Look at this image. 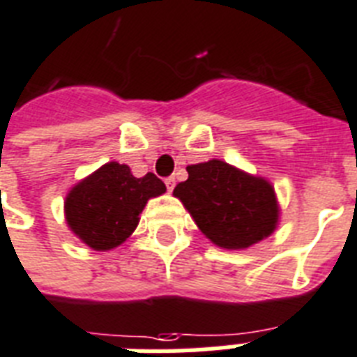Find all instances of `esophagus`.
Masks as SVG:
<instances>
[{
	"label": "esophagus",
	"mask_w": 357,
	"mask_h": 357,
	"mask_svg": "<svg viewBox=\"0 0 357 357\" xmlns=\"http://www.w3.org/2000/svg\"><path fill=\"white\" fill-rule=\"evenodd\" d=\"M165 183H167L168 192H172V190H174V185H176V178H174V176H170V178L165 179Z\"/></svg>",
	"instance_id": "1"
}]
</instances>
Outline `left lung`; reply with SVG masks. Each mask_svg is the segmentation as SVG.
Instances as JSON below:
<instances>
[{"mask_svg":"<svg viewBox=\"0 0 357 357\" xmlns=\"http://www.w3.org/2000/svg\"><path fill=\"white\" fill-rule=\"evenodd\" d=\"M189 179L176 185L198 228L217 246L248 248L268 237L278 222V204L268 181L213 161L187 167Z\"/></svg>","mask_w":357,"mask_h":357,"instance_id":"obj_1","label":"left lung"}]
</instances>
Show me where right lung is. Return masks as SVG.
<instances>
[{
	"label": "right lung",
	"mask_w": 357,
	"mask_h": 357,
	"mask_svg": "<svg viewBox=\"0 0 357 357\" xmlns=\"http://www.w3.org/2000/svg\"><path fill=\"white\" fill-rule=\"evenodd\" d=\"M167 190L155 174L135 178L128 165L107 162L70 190L66 222L94 250H111L133 234L146 202Z\"/></svg>",
	"instance_id": "1"
}]
</instances>
